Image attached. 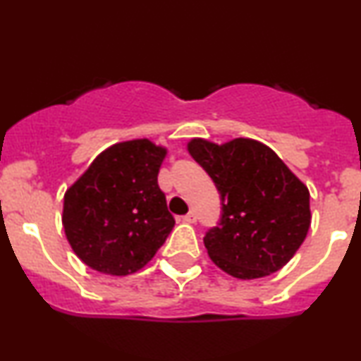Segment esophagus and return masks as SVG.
Listing matches in <instances>:
<instances>
[{"label":"esophagus","instance_id":"34e87169","mask_svg":"<svg viewBox=\"0 0 361 361\" xmlns=\"http://www.w3.org/2000/svg\"><path fill=\"white\" fill-rule=\"evenodd\" d=\"M183 222H186V224H195V222H197V215H195L193 212H190V214H186V215L183 216Z\"/></svg>","mask_w":361,"mask_h":361}]
</instances>
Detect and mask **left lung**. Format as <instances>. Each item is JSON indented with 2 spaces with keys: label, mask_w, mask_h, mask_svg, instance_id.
Segmentation results:
<instances>
[{
  "label": "left lung",
  "mask_w": 361,
  "mask_h": 361,
  "mask_svg": "<svg viewBox=\"0 0 361 361\" xmlns=\"http://www.w3.org/2000/svg\"><path fill=\"white\" fill-rule=\"evenodd\" d=\"M186 147L222 197L219 227L203 238L212 262L244 281L284 267L310 230L307 186L255 139L235 137L216 145L193 137Z\"/></svg>",
  "instance_id": "1"
}]
</instances>
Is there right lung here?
I'll list each match as a JSON object with an SVG mask.
<instances>
[{
    "mask_svg": "<svg viewBox=\"0 0 361 361\" xmlns=\"http://www.w3.org/2000/svg\"><path fill=\"white\" fill-rule=\"evenodd\" d=\"M168 149L147 137L104 149L63 195L62 225L72 250L106 276L141 271L175 219L158 186Z\"/></svg>",
    "mask_w": 361,
    "mask_h": 361,
    "instance_id": "obj_1",
    "label": "right lung"
}]
</instances>
